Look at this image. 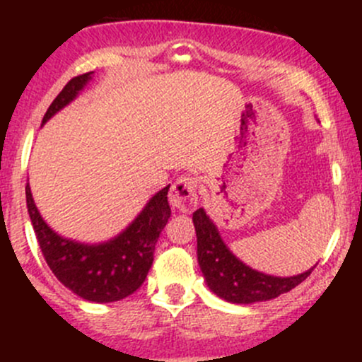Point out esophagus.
<instances>
[{"instance_id":"34e87169","label":"esophagus","mask_w":362,"mask_h":362,"mask_svg":"<svg viewBox=\"0 0 362 362\" xmlns=\"http://www.w3.org/2000/svg\"><path fill=\"white\" fill-rule=\"evenodd\" d=\"M170 204L180 213H190L197 206V180L194 177H178L170 190Z\"/></svg>"}]
</instances>
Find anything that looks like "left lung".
Masks as SVG:
<instances>
[{
  "instance_id": "8db88e82",
  "label": "left lung",
  "mask_w": 362,
  "mask_h": 362,
  "mask_svg": "<svg viewBox=\"0 0 362 362\" xmlns=\"http://www.w3.org/2000/svg\"><path fill=\"white\" fill-rule=\"evenodd\" d=\"M192 221L197 235V260L207 288L228 303L250 305L274 300L301 284L315 269L311 267L306 272L291 277H276L259 272L245 265L231 253L216 224L202 207L192 214Z\"/></svg>"
}]
</instances>
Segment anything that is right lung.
<instances>
[{
  "label": "right lung",
  "mask_w": 362,
  "mask_h": 362,
  "mask_svg": "<svg viewBox=\"0 0 362 362\" xmlns=\"http://www.w3.org/2000/svg\"><path fill=\"white\" fill-rule=\"evenodd\" d=\"M93 71L74 76L45 112L42 124L78 97L91 80ZM170 185L148 201L122 233L103 243H80L52 231L44 221L32 197L30 185L25 187L27 209L37 242L54 276L68 289L86 301L112 303L127 298L141 288L153 265V253L160 233L167 226Z\"/></svg>",
  "instance_id": "right-lung-1"
}]
</instances>
